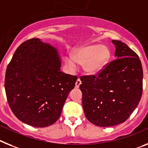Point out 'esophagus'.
<instances>
[{
	"label": "esophagus",
	"instance_id": "obj_1",
	"mask_svg": "<svg viewBox=\"0 0 148 148\" xmlns=\"http://www.w3.org/2000/svg\"><path fill=\"white\" fill-rule=\"evenodd\" d=\"M81 80H80V79L79 78H78L77 79V81H76V83H75V87L76 88H79V85L81 84Z\"/></svg>",
	"mask_w": 148,
	"mask_h": 148
}]
</instances>
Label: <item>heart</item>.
Instances as JSON below:
<instances>
[{
    "label": "heart",
    "mask_w": 148,
    "mask_h": 148,
    "mask_svg": "<svg viewBox=\"0 0 148 148\" xmlns=\"http://www.w3.org/2000/svg\"><path fill=\"white\" fill-rule=\"evenodd\" d=\"M111 52L105 45H84L72 53V59L67 57V64L75 68L76 62L83 65V70L89 74H98L104 69L110 59Z\"/></svg>",
    "instance_id": "1"
}]
</instances>
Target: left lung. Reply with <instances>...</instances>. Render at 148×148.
<instances>
[{
    "label": "left lung",
    "mask_w": 148,
    "mask_h": 148,
    "mask_svg": "<svg viewBox=\"0 0 148 148\" xmlns=\"http://www.w3.org/2000/svg\"><path fill=\"white\" fill-rule=\"evenodd\" d=\"M115 60L97 75L82 76L86 117L99 127L121 124L138 106L142 95L143 70L139 57L126 44L112 40Z\"/></svg>",
    "instance_id": "obj_1"
}]
</instances>
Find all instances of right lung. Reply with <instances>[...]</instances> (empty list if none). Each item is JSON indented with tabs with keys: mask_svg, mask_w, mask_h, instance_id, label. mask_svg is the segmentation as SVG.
I'll list each match as a JSON object with an SVG mask.
<instances>
[{
	"mask_svg": "<svg viewBox=\"0 0 148 148\" xmlns=\"http://www.w3.org/2000/svg\"><path fill=\"white\" fill-rule=\"evenodd\" d=\"M58 51L39 38L18 47L6 68L5 91L9 106L21 121L45 127L58 120L77 76L60 71Z\"/></svg>",
	"mask_w": 148,
	"mask_h": 148,
	"instance_id": "right-lung-1",
	"label": "right lung"
}]
</instances>
